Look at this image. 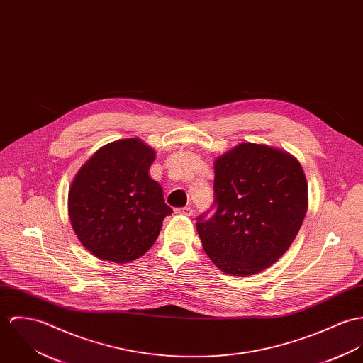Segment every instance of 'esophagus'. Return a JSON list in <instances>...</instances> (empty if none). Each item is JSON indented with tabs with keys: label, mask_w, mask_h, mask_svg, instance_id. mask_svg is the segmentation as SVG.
Returning a JSON list of instances; mask_svg holds the SVG:
<instances>
[{
	"label": "esophagus",
	"mask_w": 363,
	"mask_h": 363,
	"mask_svg": "<svg viewBox=\"0 0 363 363\" xmlns=\"http://www.w3.org/2000/svg\"><path fill=\"white\" fill-rule=\"evenodd\" d=\"M177 214H182V216H191L192 214V208L191 207H178L175 208Z\"/></svg>",
	"instance_id": "obj_1"
}]
</instances>
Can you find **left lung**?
<instances>
[{
    "label": "left lung",
    "mask_w": 363,
    "mask_h": 363,
    "mask_svg": "<svg viewBox=\"0 0 363 363\" xmlns=\"http://www.w3.org/2000/svg\"><path fill=\"white\" fill-rule=\"evenodd\" d=\"M213 207L196 223L207 256L227 274H257L288 250L303 223V169L280 149L241 143L214 162Z\"/></svg>",
    "instance_id": "left-lung-1"
}]
</instances>
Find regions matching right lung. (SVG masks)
I'll list each match as a JSON object with an SVG mask.
<instances>
[{"instance_id": "obj_1", "label": "right lung", "mask_w": 363, "mask_h": 363, "mask_svg": "<svg viewBox=\"0 0 363 363\" xmlns=\"http://www.w3.org/2000/svg\"><path fill=\"white\" fill-rule=\"evenodd\" d=\"M155 150L138 138L99 149L68 194L69 220L82 245L101 260L129 263L156 242L165 216L159 182L149 177Z\"/></svg>"}]
</instances>
